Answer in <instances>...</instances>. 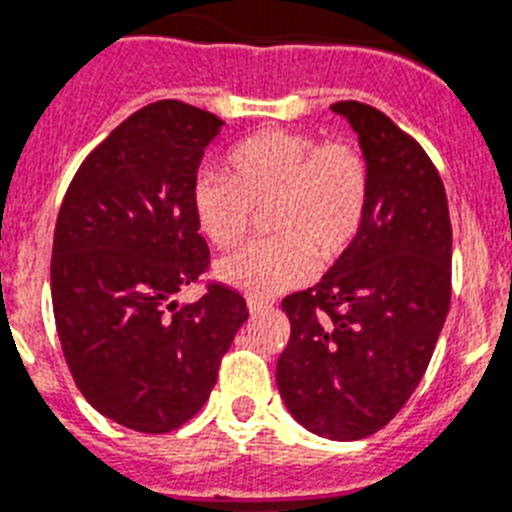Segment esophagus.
Listing matches in <instances>:
<instances>
[{
    "label": "esophagus",
    "mask_w": 512,
    "mask_h": 512,
    "mask_svg": "<svg viewBox=\"0 0 512 512\" xmlns=\"http://www.w3.org/2000/svg\"><path fill=\"white\" fill-rule=\"evenodd\" d=\"M247 308H250L252 316H257V313H265L270 308V303L262 301V298H247Z\"/></svg>",
    "instance_id": "obj_1"
}]
</instances>
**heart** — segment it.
Masks as SVG:
<instances>
[{
  "instance_id": "1",
  "label": "heart",
  "mask_w": 512,
  "mask_h": 512,
  "mask_svg": "<svg viewBox=\"0 0 512 512\" xmlns=\"http://www.w3.org/2000/svg\"><path fill=\"white\" fill-rule=\"evenodd\" d=\"M227 176L201 173L191 206L201 234L216 247L245 237L255 209L267 211V239L219 262V275L252 296H273L311 278L313 255L334 262L367 222L372 168L352 140H321L313 132L262 130L227 155Z\"/></svg>"
}]
</instances>
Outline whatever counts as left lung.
Returning a JSON list of instances; mask_svg holds the SVG:
<instances>
[{
    "label": "left lung",
    "mask_w": 512,
    "mask_h": 512,
    "mask_svg": "<svg viewBox=\"0 0 512 512\" xmlns=\"http://www.w3.org/2000/svg\"><path fill=\"white\" fill-rule=\"evenodd\" d=\"M372 168L367 222L313 285L283 298L278 390L313 434L357 441L388 426L426 372L451 303V219L439 170L388 114L336 101Z\"/></svg>",
    "instance_id": "1"
}]
</instances>
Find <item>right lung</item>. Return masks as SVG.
Returning a JSON list of instances; mask_svg holds the SVG:
<instances>
[{"instance_id":"1","label":"right lung","mask_w":512,"mask_h":512,"mask_svg":"<svg viewBox=\"0 0 512 512\" xmlns=\"http://www.w3.org/2000/svg\"><path fill=\"white\" fill-rule=\"evenodd\" d=\"M222 124L176 99L137 109L86 155L55 222L50 296L68 370L101 416L140 434L204 408L250 316L216 280L196 303L173 301L209 270L191 188Z\"/></svg>"}]
</instances>
